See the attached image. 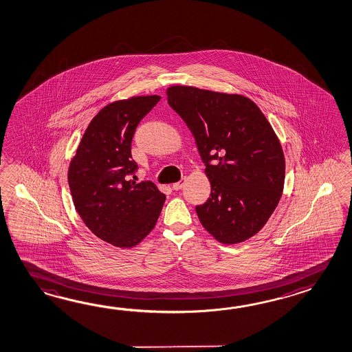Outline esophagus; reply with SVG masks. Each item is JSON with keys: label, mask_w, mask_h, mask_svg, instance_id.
Masks as SVG:
<instances>
[{"label": "esophagus", "mask_w": 352, "mask_h": 352, "mask_svg": "<svg viewBox=\"0 0 352 352\" xmlns=\"http://www.w3.org/2000/svg\"><path fill=\"white\" fill-rule=\"evenodd\" d=\"M184 184H186V178H183V179H180L179 182L174 183V184H173V189H174V190H179V189L184 187Z\"/></svg>", "instance_id": "1"}]
</instances>
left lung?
Here are the masks:
<instances>
[{"mask_svg":"<svg viewBox=\"0 0 352 352\" xmlns=\"http://www.w3.org/2000/svg\"><path fill=\"white\" fill-rule=\"evenodd\" d=\"M166 99L206 163L212 190L195 207L201 226L223 244L253 237L278 206L285 186V155L272 125L238 94L173 85Z\"/></svg>","mask_w":352,"mask_h":352,"instance_id":"left-lung-1","label":"left lung"}]
</instances>
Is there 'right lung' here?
Returning <instances> with one entry per match:
<instances>
[{
  "instance_id": "right-lung-1",
  "label": "right lung",
  "mask_w": 352,
  "mask_h": 352,
  "mask_svg": "<svg viewBox=\"0 0 352 352\" xmlns=\"http://www.w3.org/2000/svg\"><path fill=\"white\" fill-rule=\"evenodd\" d=\"M159 100V95L133 96L104 107L89 124L69 166L72 201L82 222L119 248L140 243L164 204L165 195L154 183L129 179L138 168L131 158L134 131Z\"/></svg>"
}]
</instances>
